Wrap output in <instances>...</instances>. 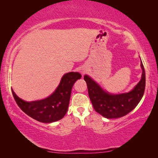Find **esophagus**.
<instances>
[{"mask_svg":"<svg viewBox=\"0 0 158 158\" xmlns=\"http://www.w3.org/2000/svg\"><path fill=\"white\" fill-rule=\"evenodd\" d=\"M86 72H87V70H86V69H83V70H82V73H83V74L85 73Z\"/></svg>","mask_w":158,"mask_h":158,"instance_id":"34e87169","label":"esophagus"}]
</instances>
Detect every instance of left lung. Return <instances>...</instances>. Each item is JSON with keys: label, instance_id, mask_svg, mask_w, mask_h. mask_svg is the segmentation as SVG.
I'll return each instance as SVG.
<instances>
[{"label": "left lung", "instance_id": "obj_1", "mask_svg": "<svg viewBox=\"0 0 158 158\" xmlns=\"http://www.w3.org/2000/svg\"><path fill=\"white\" fill-rule=\"evenodd\" d=\"M140 66L143 69L140 81L132 91L121 94H110L104 91L89 76H84L89 99L97 113L108 119L119 118L135 108L141 100L145 89V72L142 62Z\"/></svg>", "mask_w": 158, "mask_h": 158}]
</instances>
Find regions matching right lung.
Wrapping results in <instances>:
<instances>
[{"label": "right lung", "instance_id": "add662e5", "mask_svg": "<svg viewBox=\"0 0 158 158\" xmlns=\"http://www.w3.org/2000/svg\"><path fill=\"white\" fill-rule=\"evenodd\" d=\"M79 73L70 72L62 77L56 91L45 99L26 102L19 98L11 89L13 96L19 107L32 118L43 123H51L61 119L68 110L73 85L81 79Z\"/></svg>", "mask_w": 158, "mask_h": 158}]
</instances>
